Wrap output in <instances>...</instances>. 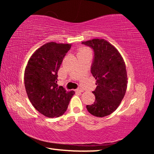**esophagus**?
<instances>
[{
	"label": "esophagus",
	"mask_w": 154,
	"mask_h": 154,
	"mask_svg": "<svg viewBox=\"0 0 154 154\" xmlns=\"http://www.w3.org/2000/svg\"><path fill=\"white\" fill-rule=\"evenodd\" d=\"M75 92H83V90H82V89H80V88H79V89H77V90H75Z\"/></svg>",
	"instance_id": "obj_1"
}]
</instances>
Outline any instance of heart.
Returning <instances> with one entry per match:
<instances>
[{"mask_svg":"<svg viewBox=\"0 0 154 154\" xmlns=\"http://www.w3.org/2000/svg\"><path fill=\"white\" fill-rule=\"evenodd\" d=\"M85 53H90V50L89 49H88L86 48H81L79 49V54H85Z\"/></svg>","mask_w":154,"mask_h":154,"instance_id":"1","label":"heart"}]
</instances>
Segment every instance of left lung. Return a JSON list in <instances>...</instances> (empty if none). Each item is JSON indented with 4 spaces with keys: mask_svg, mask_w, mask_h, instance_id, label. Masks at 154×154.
<instances>
[{
    "mask_svg": "<svg viewBox=\"0 0 154 154\" xmlns=\"http://www.w3.org/2000/svg\"><path fill=\"white\" fill-rule=\"evenodd\" d=\"M94 51L91 72L96 81L92 92L95 101L87 105L88 112L98 118L107 116L120 105L126 92L128 78L126 64L120 53L105 39L83 41Z\"/></svg>",
    "mask_w": 154,
    "mask_h": 154,
    "instance_id": "1",
    "label": "left lung"
}]
</instances>
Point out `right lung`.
I'll return each mask as SVG.
<instances>
[{"label": "right lung", "instance_id": "add662e5", "mask_svg": "<svg viewBox=\"0 0 154 154\" xmlns=\"http://www.w3.org/2000/svg\"><path fill=\"white\" fill-rule=\"evenodd\" d=\"M71 43L49 42L34 52L24 71L28 97L36 110L48 118H58L66 111L74 91L58 86V71Z\"/></svg>", "mask_w": 154, "mask_h": 154}]
</instances>
